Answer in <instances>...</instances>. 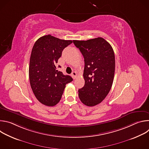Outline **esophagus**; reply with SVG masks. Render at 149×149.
<instances>
[{
  "label": "esophagus",
  "instance_id": "1",
  "mask_svg": "<svg viewBox=\"0 0 149 149\" xmlns=\"http://www.w3.org/2000/svg\"><path fill=\"white\" fill-rule=\"evenodd\" d=\"M71 76H72V77L74 79H75L76 77H77V72H75V71L72 72V74H71Z\"/></svg>",
  "mask_w": 149,
  "mask_h": 149
}]
</instances>
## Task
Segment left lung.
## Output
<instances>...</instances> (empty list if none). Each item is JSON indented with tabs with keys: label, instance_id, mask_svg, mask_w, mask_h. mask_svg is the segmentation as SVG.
<instances>
[{
	"label": "left lung",
	"instance_id": "1",
	"mask_svg": "<svg viewBox=\"0 0 149 149\" xmlns=\"http://www.w3.org/2000/svg\"><path fill=\"white\" fill-rule=\"evenodd\" d=\"M84 58V86L78 90L81 101L90 107L101 102L110 92L115 72V55L111 45L98 37L74 40Z\"/></svg>",
	"mask_w": 149,
	"mask_h": 149
}]
</instances>
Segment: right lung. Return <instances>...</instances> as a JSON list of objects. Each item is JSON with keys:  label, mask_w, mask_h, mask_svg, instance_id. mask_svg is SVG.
I'll return each mask as SVG.
<instances>
[{"label": "right lung", "mask_w": 149, "mask_h": 149, "mask_svg": "<svg viewBox=\"0 0 149 149\" xmlns=\"http://www.w3.org/2000/svg\"><path fill=\"white\" fill-rule=\"evenodd\" d=\"M72 43L51 35L39 38L32 48L29 67L31 87L37 100L45 105L57 104L66 84L73 79L56 70L55 66L62 52ZM58 67H61L59 65Z\"/></svg>", "instance_id": "obj_1"}]
</instances>
